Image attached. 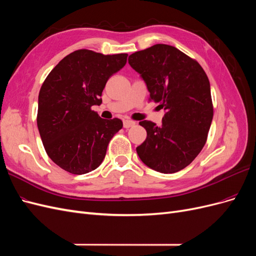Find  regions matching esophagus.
I'll list each match as a JSON object with an SVG mask.
<instances>
[{
	"label": "esophagus",
	"mask_w": 256,
	"mask_h": 256,
	"mask_svg": "<svg viewBox=\"0 0 256 256\" xmlns=\"http://www.w3.org/2000/svg\"><path fill=\"white\" fill-rule=\"evenodd\" d=\"M136 125V122L131 120H124V127L125 128H130V127H134Z\"/></svg>",
	"instance_id": "1"
}]
</instances>
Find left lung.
<instances>
[{"label": "left lung", "mask_w": 256, "mask_h": 256, "mask_svg": "<svg viewBox=\"0 0 256 256\" xmlns=\"http://www.w3.org/2000/svg\"><path fill=\"white\" fill-rule=\"evenodd\" d=\"M128 62L146 83L150 100L166 110L159 127L150 120L138 122L147 132L136 147L138 157L157 172L180 171L202 150L212 125L207 74L196 60L164 44L132 53Z\"/></svg>", "instance_id": "obj_1"}]
</instances>
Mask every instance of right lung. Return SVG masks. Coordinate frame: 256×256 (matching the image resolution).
Wrapping results in <instances>:
<instances>
[{
  "label": "right lung",
  "mask_w": 256,
  "mask_h": 256,
  "mask_svg": "<svg viewBox=\"0 0 256 256\" xmlns=\"http://www.w3.org/2000/svg\"><path fill=\"white\" fill-rule=\"evenodd\" d=\"M127 56L76 50L44 81L37 127L48 156L65 171L76 175L94 171L104 161L111 138L122 128L120 118L104 120L92 106L102 104L106 81L125 66Z\"/></svg>",
  "instance_id": "obj_1"
}]
</instances>
